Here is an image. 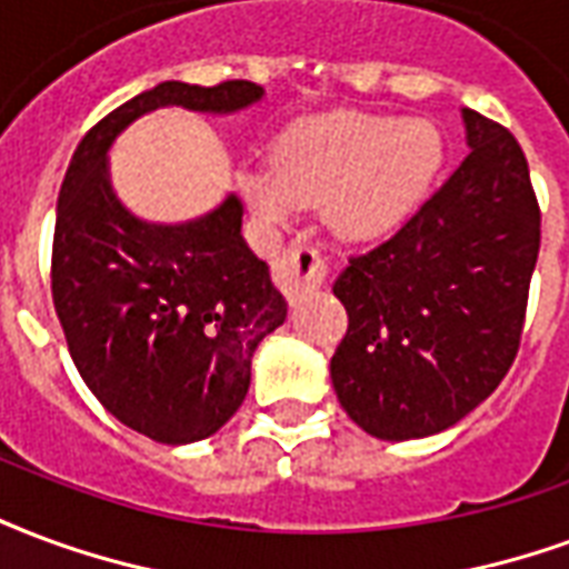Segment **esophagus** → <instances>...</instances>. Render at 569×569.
<instances>
[{"label": "esophagus", "mask_w": 569, "mask_h": 569, "mask_svg": "<svg viewBox=\"0 0 569 569\" xmlns=\"http://www.w3.org/2000/svg\"><path fill=\"white\" fill-rule=\"evenodd\" d=\"M273 283L280 286L289 301H296L307 289H317L328 273V262L319 256V250L307 243H292L289 250L273 262Z\"/></svg>", "instance_id": "obj_1"}]
</instances>
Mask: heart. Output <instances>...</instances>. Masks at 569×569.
I'll return each mask as SVG.
<instances>
[{
  "mask_svg": "<svg viewBox=\"0 0 569 569\" xmlns=\"http://www.w3.org/2000/svg\"><path fill=\"white\" fill-rule=\"evenodd\" d=\"M443 159L435 120L328 111L289 126L271 166L241 168L238 189L264 226L289 222L298 204H319L338 238L377 241L419 210Z\"/></svg>",
  "mask_w": 569,
  "mask_h": 569,
  "instance_id": "heart-1",
  "label": "heart"
}]
</instances>
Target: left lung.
I'll list each match as a JSON object with an SVG mask.
<instances>
[{
  "label": "left lung",
  "mask_w": 569,
  "mask_h": 569,
  "mask_svg": "<svg viewBox=\"0 0 569 569\" xmlns=\"http://www.w3.org/2000/svg\"><path fill=\"white\" fill-rule=\"evenodd\" d=\"M461 120L470 153L452 178L335 280L349 328L331 382L349 419L380 440L452 428L519 352L540 204L509 129L470 108Z\"/></svg>",
  "instance_id": "left-lung-1"
}]
</instances>
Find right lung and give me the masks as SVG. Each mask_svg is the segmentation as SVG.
I'll return each instance as SVG.
<instances>
[{
  "mask_svg": "<svg viewBox=\"0 0 569 569\" xmlns=\"http://www.w3.org/2000/svg\"><path fill=\"white\" fill-rule=\"evenodd\" d=\"M262 96L252 81L156 83L83 134L60 187L50 289L71 361L108 413L156 443H196L238 413L286 298L243 241L238 196L196 220L147 222L117 199L108 150L156 108L234 113Z\"/></svg>",
  "mask_w": 569,
  "mask_h": 569,
  "instance_id": "obj_1",
  "label": "right lung"
}]
</instances>
